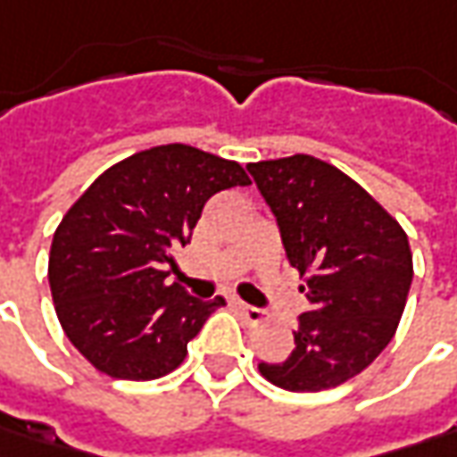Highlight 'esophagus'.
<instances>
[{
  "instance_id": "34e87169",
  "label": "esophagus",
  "mask_w": 457,
  "mask_h": 457,
  "mask_svg": "<svg viewBox=\"0 0 457 457\" xmlns=\"http://www.w3.org/2000/svg\"><path fill=\"white\" fill-rule=\"evenodd\" d=\"M232 307L240 312V317H243L248 325H258V322H263V309L250 307V304H245V302H232Z\"/></svg>"
}]
</instances>
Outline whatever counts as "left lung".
Wrapping results in <instances>:
<instances>
[{"label": "left lung", "mask_w": 457, "mask_h": 457, "mask_svg": "<svg viewBox=\"0 0 457 457\" xmlns=\"http://www.w3.org/2000/svg\"><path fill=\"white\" fill-rule=\"evenodd\" d=\"M250 176L276 217L291 266L307 276L309 307L294 350L258 363L287 391L345 384L391 343L411 287L407 232L363 187L312 155L250 163Z\"/></svg>", "instance_id": "obj_1"}]
</instances>
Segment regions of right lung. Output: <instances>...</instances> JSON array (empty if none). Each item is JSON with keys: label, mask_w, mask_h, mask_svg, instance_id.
<instances>
[{"label": "right lung", "mask_w": 457, "mask_h": 457, "mask_svg": "<svg viewBox=\"0 0 457 457\" xmlns=\"http://www.w3.org/2000/svg\"><path fill=\"white\" fill-rule=\"evenodd\" d=\"M240 163L170 143L107 169L53 235L48 281L73 347L112 378L150 381L187 358L222 299L170 281L173 250L189 245L220 191L248 187Z\"/></svg>", "instance_id": "obj_1"}]
</instances>
